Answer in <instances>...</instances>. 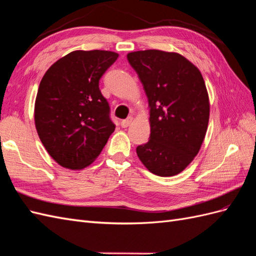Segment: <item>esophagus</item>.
Returning a JSON list of instances; mask_svg holds the SVG:
<instances>
[{"label":"esophagus","mask_w":256,"mask_h":256,"mask_svg":"<svg viewBox=\"0 0 256 256\" xmlns=\"http://www.w3.org/2000/svg\"><path fill=\"white\" fill-rule=\"evenodd\" d=\"M132 121H133V116H128V118H126V120H122L121 121V126H122V128H128L130 123H132Z\"/></svg>","instance_id":"34e87169"}]
</instances>
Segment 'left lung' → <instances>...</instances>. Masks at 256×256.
Segmentation results:
<instances>
[{
    "label": "left lung",
    "mask_w": 256,
    "mask_h": 256,
    "mask_svg": "<svg viewBox=\"0 0 256 256\" xmlns=\"http://www.w3.org/2000/svg\"><path fill=\"white\" fill-rule=\"evenodd\" d=\"M150 108V136L137 146L150 172L166 178L188 166L204 140L210 102L199 69L178 53L158 50L128 54Z\"/></svg>",
    "instance_id": "1"
}]
</instances>
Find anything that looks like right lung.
Wrapping results in <instances>:
<instances>
[{
    "mask_svg": "<svg viewBox=\"0 0 256 256\" xmlns=\"http://www.w3.org/2000/svg\"><path fill=\"white\" fill-rule=\"evenodd\" d=\"M119 55L109 50H74L42 78L34 106L38 137L58 164L90 166L116 128L100 80Z\"/></svg>",
    "mask_w": 256,
    "mask_h": 256,
    "instance_id": "obj_1",
    "label": "right lung"
}]
</instances>
